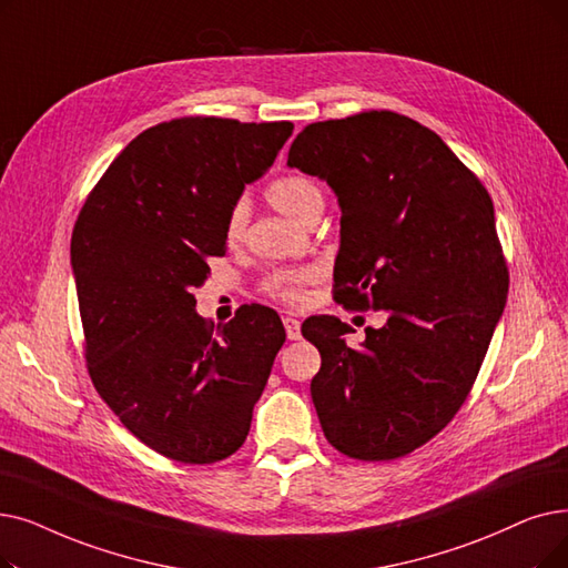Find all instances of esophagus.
<instances>
[{
	"mask_svg": "<svg viewBox=\"0 0 568 568\" xmlns=\"http://www.w3.org/2000/svg\"><path fill=\"white\" fill-rule=\"evenodd\" d=\"M283 325H285V334H287L290 341L302 338V323H300L297 317H292V315L283 317Z\"/></svg>",
	"mask_w": 568,
	"mask_h": 568,
	"instance_id": "34e87169",
	"label": "esophagus"
}]
</instances>
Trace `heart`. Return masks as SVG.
I'll return each instance as SVG.
<instances>
[{"label":"heart","instance_id":"b5f03b06","mask_svg":"<svg viewBox=\"0 0 568 568\" xmlns=\"http://www.w3.org/2000/svg\"><path fill=\"white\" fill-rule=\"evenodd\" d=\"M266 196L281 213L297 220V223H306L313 215H320L325 206L323 187L306 174H290L274 181L266 187ZM245 220H248V206L243 202L234 204L225 225V236L230 243H239L243 239ZM315 274L317 271L313 266L281 268L266 278L264 290L283 304H300L304 297V287L315 278Z\"/></svg>","mask_w":568,"mask_h":568}]
</instances>
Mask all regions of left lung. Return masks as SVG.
Instances as JSON below:
<instances>
[{
	"label": "left lung",
	"mask_w": 568,
	"mask_h": 568,
	"mask_svg": "<svg viewBox=\"0 0 568 568\" xmlns=\"http://www.w3.org/2000/svg\"><path fill=\"white\" fill-rule=\"evenodd\" d=\"M287 164L338 196L336 300L387 313L359 348L334 315L304 323L323 357L311 381L320 425L353 459L404 457L462 408L504 313L495 206L438 134L392 111L306 125Z\"/></svg>",
	"instance_id": "8db88e82"
}]
</instances>
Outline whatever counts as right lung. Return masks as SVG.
I'll return each mask as SVG.
<instances>
[{
	"mask_svg": "<svg viewBox=\"0 0 568 568\" xmlns=\"http://www.w3.org/2000/svg\"><path fill=\"white\" fill-rule=\"evenodd\" d=\"M294 125L190 115L141 132L88 194L71 268L94 389L148 448L183 464L234 455L285 343L276 311L227 325L192 290L225 255L227 215Z\"/></svg>",
	"mask_w": 568,
	"mask_h": 568,
	"instance_id": "obj_1",
	"label": "right lung"
}]
</instances>
